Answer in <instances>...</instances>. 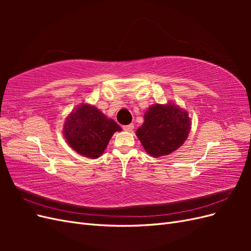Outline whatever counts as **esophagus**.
<instances>
[{
	"label": "esophagus",
	"mask_w": 251,
	"mask_h": 251,
	"mask_svg": "<svg viewBox=\"0 0 251 251\" xmlns=\"http://www.w3.org/2000/svg\"><path fill=\"white\" fill-rule=\"evenodd\" d=\"M123 128H124V131H126V132H132L133 128H134V125L131 124V125H127V126H124Z\"/></svg>",
	"instance_id": "esophagus-1"
}]
</instances>
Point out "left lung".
Instances as JSON below:
<instances>
[{
    "label": "left lung",
    "mask_w": 251,
    "mask_h": 251,
    "mask_svg": "<svg viewBox=\"0 0 251 251\" xmlns=\"http://www.w3.org/2000/svg\"><path fill=\"white\" fill-rule=\"evenodd\" d=\"M191 130L186 111L176 104H154L144 114V123L136 135L151 157L166 156L179 149Z\"/></svg>",
    "instance_id": "left-lung-1"
}]
</instances>
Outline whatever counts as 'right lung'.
Instances as JSON below:
<instances>
[{
  "mask_svg": "<svg viewBox=\"0 0 251 251\" xmlns=\"http://www.w3.org/2000/svg\"><path fill=\"white\" fill-rule=\"evenodd\" d=\"M121 127L94 107L82 103L66 118L65 138L78 154L98 158L107 148L115 132Z\"/></svg>",
  "mask_w": 251,
  "mask_h": 251,
  "instance_id": "1",
  "label": "right lung"
}]
</instances>
